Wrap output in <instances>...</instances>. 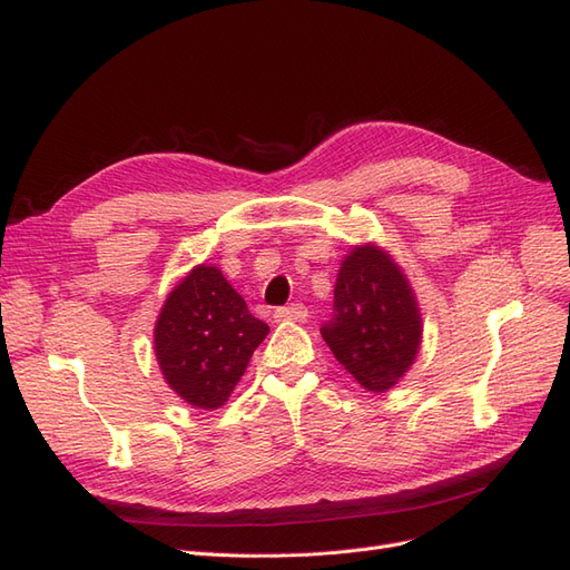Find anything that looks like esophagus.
Returning <instances> with one entry per match:
<instances>
[{
	"instance_id": "obj_1",
	"label": "esophagus",
	"mask_w": 570,
	"mask_h": 570,
	"mask_svg": "<svg viewBox=\"0 0 570 570\" xmlns=\"http://www.w3.org/2000/svg\"><path fill=\"white\" fill-rule=\"evenodd\" d=\"M308 308L304 304H289L275 308V318L278 321H306Z\"/></svg>"
}]
</instances>
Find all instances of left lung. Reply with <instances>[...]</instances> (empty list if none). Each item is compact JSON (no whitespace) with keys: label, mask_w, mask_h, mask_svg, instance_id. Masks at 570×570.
<instances>
[{"label":"left lung","mask_w":570,"mask_h":570,"mask_svg":"<svg viewBox=\"0 0 570 570\" xmlns=\"http://www.w3.org/2000/svg\"><path fill=\"white\" fill-rule=\"evenodd\" d=\"M321 335L366 390L385 392L402 381L419 354L423 323L406 275L387 252L368 243L344 256L333 318Z\"/></svg>","instance_id":"8db88e82"}]
</instances>
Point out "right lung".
<instances>
[{
    "instance_id": "1",
    "label": "right lung",
    "mask_w": 570,
    "mask_h": 570,
    "mask_svg": "<svg viewBox=\"0 0 570 570\" xmlns=\"http://www.w3.org/2000/svg\"><path fill=\"white\" fill-rule=\"evenodd\" d=\"M268 325L216 266H195L166 297L154 352L168 387L197 409H218L243 377Z\"/></svg>"
}]
</instances>
